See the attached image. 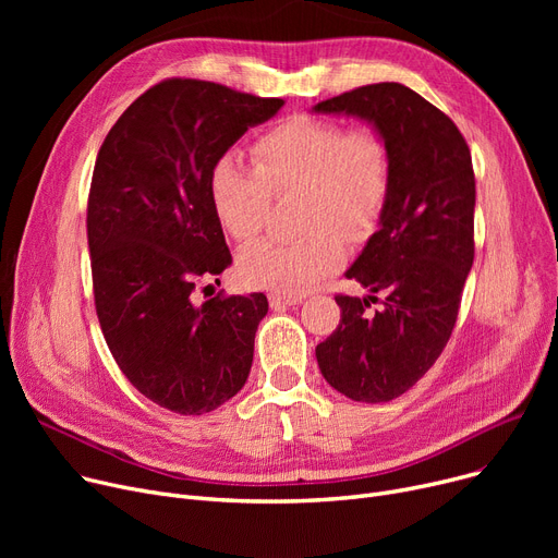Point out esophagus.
Wrapping results in <instances>:
<instances>
[{
    "mask_svg": "<svg viewBox=\"0 0 558 558\" xmlns=\"http://www.w3.org/2000/svg\"><path fill=\"white\" fill-rule=\"evenodd\" d=\"M301 301H303V296H296V294H280V291H274V294H269V305L274 310L289 307V305H299Z\"/></svg>",
    "mask_w": 558,
    "mask_h": 558,
    "instance_id": "esophagus-1",
    "label": "esophagus"
}]
</instances>
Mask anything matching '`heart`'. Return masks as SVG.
I'll use <instances>...</instances> for the list:
<instances>
[{
	"label": "heart",
	"instance_id": "heart-1",
	"mask_svg": "<svg viewBox=\"0 0 558 558\" xmlns=\"http://www.w3.org/2000/svg\"><path fill=\"white\" fill-rule=\"evenodd\" d=\"M253 158L255 167L234 154L215 160L208 175L213 210L234 240L251 242L267 223L271 198L301 192V238L255 242L238 269L248 287L303 294L341 264V236L364 242L383 221L391 149L371 126L343 129L299 114L257 135Z\"/></svg>",
	"mask_w": 558,
	"mask_h": 558
}]
</instances>
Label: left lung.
Returning <instances> with one entry per match:
<instances>
[{"label":"left lung","mask_w":558,"mask_h":558,"mask_svg":"<svg viewBox=\"0 0 558 558\" xmlns=\"http://www.w3.org/2000/svg\"><path fill=\"white\" fill-rule=\"evenodd\" d=\"M371 122L391 149L379 228L345 271L371 296H343L337 330L316 345L320 373L350 400L389 402L444 353L475 259V171L457 124L400 83H373L314 106ZM384 301L377 311L369 303Z\"/></svg>","instance_id":"1"}]
</instances>
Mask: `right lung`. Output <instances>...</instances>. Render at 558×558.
Wrapping results in <instances>:
<instances>
[{"mask_svg":"<svg viewBox=\"0 0 558 558\" xmlns=\"http://www.w3.org/2000/svg\"><path fill=\"white\" fill-rule=\"evenodd\" d=\"M282 99L167 78L140 95L108 131L87 196L95 307L129 383L181 416L208 414L238 393L253 364L267 296L196 305L198 280L232 262L208 175Z\"/></svg>","mask_w":558,"mask_h":558,"instance_id":"right-lung-1","label":"right lung"}]
</instances>
